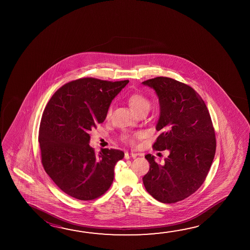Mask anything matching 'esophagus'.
<instances>
[{
  "mask_svg": "<svg viewBox=\"0 0 250 250\" xmlns=\"http://www.w3.org/2000/svg\"><path fill=\"white\" fill-rule=\"evenodd\" d=\"M137 157V154H135V153H129V152H125V160H129V159H131V158H132V159H134V158H136Z\"/></svg>",
  "mask_w": 250,
  "mask_h": 250,
  "instance_id": "1",
  "label": "esophagus"
}]
</instances>
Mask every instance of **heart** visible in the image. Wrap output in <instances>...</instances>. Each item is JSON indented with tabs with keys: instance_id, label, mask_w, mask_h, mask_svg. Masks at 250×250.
Wrapping results in <instances>:
<instances>
[{
	"instance_id": "heart-1",
	"label": "heart",
	"mask_w": 250,
	"mask_h": 250,
	"mask_svg": "<svg viewBox=\"0 0 250 250\" xmlns=\"http://www.w3.org/2000/svg\"><path fill=\"white\" fill-rule=\"evenodd\" d=\"M128 102L130 104L131 108L137 112L139 113L141 111H146L147 110L149 111L150 106H151V102L150 100L144 96L143 94H140V93H133L131 94L129 99H128ZM111 111V108L110 107L109 110H108V114H110ZM125 139L126 140L127 142L129 143L133 144L134 143V138L131 137V136H125Z\"/></svg>"
}]
</instances>
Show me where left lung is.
<instances>
[{"label":"left lung","mask_w":250,"mask_h":250,"mask_svg":"<svg viewBox=\"0 0 250 250\" xmlns=\"http://www.w3.org/2000/svg\"><path fill=\"white\" fill-rule=\"evenodd\" d=\"M142 83L155 90L160 101L156 130L160 135L152 147L169 152L162 165L154 156H145L150 169L144 186L157 201L175 203L196 192L206 180L216 149L213 124L203 99L192 87L166 77Z\"/></svg>","instance_id":"8db88e82"}]
</instances>
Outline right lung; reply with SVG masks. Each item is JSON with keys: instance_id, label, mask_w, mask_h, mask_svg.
<instances>
[{"instance_id": "right-lung-1", "label": "right lung", "mask_w": 250, "mask_h": 250, "mask_svg": "<svg viewBox=\"0 0 250 250\" xmlns=\"http://www.w3.org/2000/svg\"><path fill=\"white\" fill-rule=\"evenodd\" d=\"M129 83L80 78L62 86L42 116L38 141L42 164L68 195L91 201L110 188L123 151L90 147V131L104 121L111 103Z\"/></svg>"}]
</instances>
